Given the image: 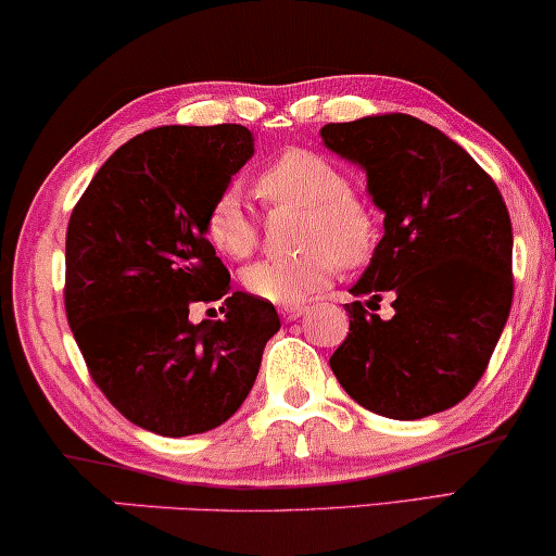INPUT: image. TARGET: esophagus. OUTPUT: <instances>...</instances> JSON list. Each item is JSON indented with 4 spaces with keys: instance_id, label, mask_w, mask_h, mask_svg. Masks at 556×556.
<instances>
[{
    "instance_id": "34e87169",
    "label": "esophagus",
    "mask_w": 556,
    "mask_h": 556,
    "mask_svg": "<svg viewBox=\"0 0 556 556\" xmlns=\"http://www.w3.org/2000/svg\"><path fill=\"white\" fill-rule=\"evenodd\" d=\"M280 316L286 318V321H295V318H301L303 314H306L308 306H280Z\"/></svg>"
}]
</instances>
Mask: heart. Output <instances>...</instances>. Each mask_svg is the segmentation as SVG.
Here are the masks:
<instances>
[{
  "instance_id": "heart-1",
  "label": "heart",
  "mask_w": 556,
  "mask_h": 556,
  "mask_svg": "<svg viewBox=\"0 0 556 556\" xmlns=\"http://www.w3.org/2000/svg\"><path fill=\"white\" fill-rule=\"evenodd\" d=\"M349 189L346 174L308 149H288L265 166L257 177V194L268 204L306 210L301 245L308 250L265 257L242 270V286L250 295L273 306H299L331 283L339 263L359 268L369 261L377 245V219ZM204 235L225 257L240 261L253 253L261 227L238 187H227L212 200Z\"/></svg>"
}]
</instances>
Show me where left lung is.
Masks as SVG:
<instances>
[{
    "instance_id": "left-lung-1",
    "label": "left lung",
    "mask_w": 556,
    "mask_h": 556,
    "mask_svg": "<svg viewBox=\"0 0 556 556\" xmlns=\"http://www.w3.org/2000/svg\"><path fill=\"white\" fill-rule=\"evenodd\" d=\"M324 147L367 174L384 235L352 295L392 291L394 316L346 306L329 359L349 397L392 420L458 405L483 377L514 299L511 219L498 187L451 136L407 113L326 124Z\"/></svg>"
}]
</instances>
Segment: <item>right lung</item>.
Returning a JSON list of instances; mask_svg holds the SVG:
<instances>
[{
	"label": "right lung",
	"mask_w": 556,
	"mask_h": 556,
	"mask_svg": "<svg viewBox=\"0 0 556 556\" xmlns=\"http://www.w3.org/2000/svg\"><path fill=\"white\" fill-rule=\"evenodd\" d=\"M255 154L245 126H159L113 151L75 204L65 311L96 384L126 420L166 438L215 430L253 390L280 329L273 303L230 291L204 235L215 197ZM225 298L223 323L188 321Z\"/></svg>",
	"instance_id": "1"
}]
</instances>
